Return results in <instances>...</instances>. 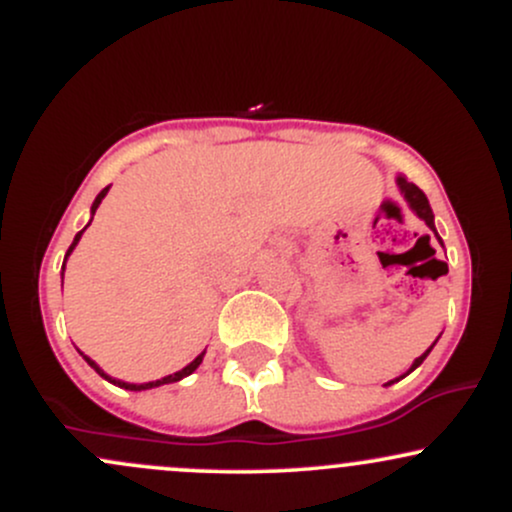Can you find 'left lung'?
I'll use <instances>...</instances> for the list:
<instances>
[{"instance_id":"obj_1","label":"left lung","mask_w":512,"mask_h":512,"mask_svg":"<svg viewBox=\"0 0 512 512\" xmlns=\"http://www.w3.org/2000/svg\"><path fill=\"white\" fill-rule=\"evenodd\" d=\"M397 187H399V192H402V197H404V199H407L409 209H411V211H414V214H416V216H419V219H421V221H424L428 228H431V231H433V236H436V238H438V243H440V245H443V240H440V236H438V231H436V221H433V209H431V204H428V197L424 195V192H421V190H419V187H416V185H414V182H409L407 178H404V175H397ZM426 238H431V236H426ZM445 267H448V264H445ZM438 339H440V337H438ZM438 339H436V342H438ZM436 342H433L431 346H428V349H426V351H424V354H421L419 358H414V363H411V368H409V370H407V373H404V375H409V373H411V370H416V368H419V366H421V363H424V358H426L428 354H431V349H433V346H436ZM404 375H402V378H404ZM397 380H399V378H395V380H390V383H387V385L397 383Z\"/></svg>"}]
</instances>
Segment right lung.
Listing matches in <instances>:
<instances>
[{"label": "right lung", "instance_id": "obj_1", "mask_svg": "<svg viewBox=\"0 0 512 512\" xmlns=\"http://www.w3.org/2000/svg\"><path fill=\"white\" fill-rule=\"evenodd\" d=\"M108 190H110V185L108 187H103V190L101 192H98V197L96 199H93V204H91V221H93V214H96V209H98V204H101L103 202V197L105 195H108ZM91 221H88L86 223V226H91ZM84 231H86V228H81V231L79 233H76V236H74V243L72 245H69V250H67V255H64V264H67V257L69 255H72V250L76 248V243H79V240H81V236H84ZM64 264H62V279H64ZM79 354H81V351H79ZM204 354H207V351H202V354H199L197 358H195V361H192V363H187V366L185 368H182V370H178V373H170V375H166V378H161V380H151V383H125V380H115V378H110V375L108 373H105V370H101V366H98V363L96 361H91V358H88V356H84V354H81V356H84V361L88 363V366H91L93 370H96V373L98 375H101V378H105V380H108V383H113V385H117V387H122V390H132V392H142V390H151V387H161V385H168V383H178V380H182V378H187V375H192V373H195V370L199 368V363H202V358H204Z\"/></svg>", "mask_w": 512, "mask_h": 512}]
</instances>
